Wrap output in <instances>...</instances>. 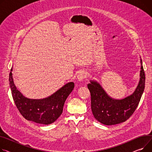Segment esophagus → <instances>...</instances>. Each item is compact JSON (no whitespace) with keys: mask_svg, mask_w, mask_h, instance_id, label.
I'll return each mask as SVG.
<instances>
[{"mask_svg":"<svg viewBox=\"0 0 152 152\" xmlns=\"http://www.w3.org/2000/svg\"><path fill=\"white\" fill-rule=\"evenodd\" d=\"M87 73L85 72V71H81V72H80L77 75V78L79 81H83V80H84V79L87 77Z\"/></svg>","mask_w":152,"mask_h":152,"instance_id":"1","label":"esophagus"}]
</instances>
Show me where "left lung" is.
<instances>
[{"label": "left lung", "instance_id": "left-lung-1", "mask_svg": "<svg viewBox=\"0 0 152 152\" xmlns=\"http://www.w3.org/2000/svg\"><path fill=\"white\" fill-rule=\"evenodd\" d=\"M140 80L134 92L131 95L116 99L110 97L95 80H90L87 87L91 95V109L94 117L106 125L125 122L136 109L145 88V76L140 59Z\"/></svg>", "mask_w": 152, "mask_h": 152}]
</instances>
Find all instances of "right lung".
Listing matches in <instances>:
<instances>
[{
  "label": "right lung",
  "instance_id": "add662e5",
  "mask_svg": "<svg viewBox=\"0 0 152 152\" xmlns=\"http://www.w3.org/2000/svg\"><path fill=\"white\" fill-rule=\"evenodd\" d=\"M12 70L13 67L9 75L10 87L19 113L26 120L37 124L49 125L54 122L62 113L65 101L75 87L74 83H67L46 98L29 99L23 96L16 88L13 82Z\"/></svg>",
  "mask_w": 152,
  "mask_h": 152
}]
</instances>
